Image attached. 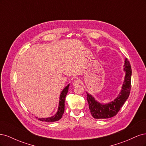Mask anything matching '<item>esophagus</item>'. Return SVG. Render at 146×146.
<instances>
[{
	"mask_svg": "<svg viewBox=\"0 0 146 146\" xmlns=\"http://www.w3.org/2000/svg\"><path fill=\"white\" fill-rule=\"evenodd\" d=\"M81 83V81L80 80H79V79H76V80H74L72 84L74 86H77L78 85H79Z\"/></svg>",
	"mask_w": 146,
	"mask_h": 146,
	"instance_id": "obj_1",
	"label": "esophagus"
}]
</instances>
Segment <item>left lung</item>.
Here are the masks:
<instances>
[{
    "label": "left lung",
    "mask_w": 146,
    "mask_h": 146,
    "mask_svg": "<svg viewBox=\"0 0 146 146\" xmlns=\"http://www.w3.org/2000/svg\"><path fill=\"white\" fill-rule=\"evenodd\" d=\"M124 70L125 76L122 90L117 98L111 102L107 104H102L97 102L94 97L87 93V101L91 115L95 119H108L116 116L123 104L127 100L131 90V69L129 61L125 60Z\"/></svg>",
    "instance_id": "8db88e82"
}]
</instances>
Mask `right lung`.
Masks as SVG:
<instances>
[{
  "mask_svg": "<svg viewBox=\"0 0 146 146\" xmlns=\"http://www.w3.org/2000/svg\"><path fill=\"white\" fill-rule=\"evenodd\" d=\"M69 86V84L68 86H66L61 92L60 96V102H59L58 111L56 112V113L55 114V115L52 117H47V118H38V120L41 121H44V122H55V121L60 120V119L62 117V116L64 111L65 98H66V96L68 92Z\"/></svg>",
  "mask_w": 146,
  "mask_h": 146,
  "instance_id": "add662e5",
  "label": "right lung"
}]
</instances>
